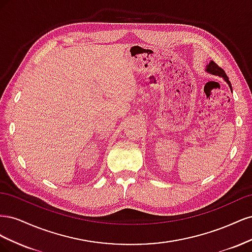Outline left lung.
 I'll return each mask as SVG.
<instances>
[{
    "instance_id": "8db88e82",
    "label": "left lung",
    "mask_w": 252,
    "mask_h": 252,
    "mask_svg": "<svg viewBox=\"0 0 252 252\" xmlns=\"http://www.w3.org/2000/svg\"><path fill=\"white\" fill-rule=\"evenodd\" d=\"M205 70H206V72H208V73H210V74H213V75H218V77L223 78V79L225 80V82L228 84V86H229L230 90L232 91L231 83H230L229 79H228L227 74L225 73V71L222 69V68L219 67V66H218V65H217L215 62H213V61H211V62H209V64H208L207 66H206Z\"/></svg>"
}]
</instances>
